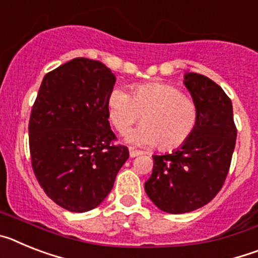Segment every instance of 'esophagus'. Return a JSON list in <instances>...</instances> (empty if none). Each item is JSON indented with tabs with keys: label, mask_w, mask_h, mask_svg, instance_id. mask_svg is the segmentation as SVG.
Listing matches in <instances>:
<instances>
[{
	"label": "esophagus",
	"mask_w": 258,
	"mask_h": 258,
	"mask_svg": "<svg viewBox=\"0 0 258 258\" xmlns=\"http://www.w3.org/2000/svg\"><path fill=\"white\" fill-rule=\"evenodd\" d=\"M143 152L142 151H138V150H134V149H129V155H131V157H136V156H140V155H142Z\"/></svg>",
	"instance_id": "34e87169"
}]
</instances>
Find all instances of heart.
Wrapping results in <instances>:
<instances>
[{"mask_svg": "<svg viewBox=\"0 0 258 258\" xmlns=\"http://www.w3.org/2000/svg\"><path fill=\"white\" fill-rule=\"evenodd\" d=\"M107 112L117 132H125L141 117L143 124L127 132L125 140L138 146L156 143L160 150L186 142L198 121L195 102L175 86L163 83L138 84L131 94L112 89L107 97Z\"/></svg>", "mask_w": 258, "mask_h": 258, "instance_id": "1", "label": "heart"}]
</instances>
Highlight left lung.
I'll return each instance as SVG.
<instances>
[{"mask_svg":"<svg viewBox=\"0 0 258 258\" xmlns=\"http://www.w3.org/2000/svg\"><path fill=\"white\" fill-rule=\"evenodd\" d=\"M184 86L198 108L197 126L172 154L154 155L146 194L166 213L181 214L208 204L222 188L236 142L232 104L217 84L184 74Z\"/></svg>","mask_w":258,"mask_h":258,"instance_id":"obj_1","label":"left lung"}]
</instances>
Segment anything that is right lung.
Instances as JSON below:
<instances>
[{"mask_svg":"<svg viewBox=\"0 0 258 258\" xmlns=\"http://www.w3.org/2000/svg\"><path fill=\"white\" fill-rule=\"evenodd\" d=\"M115 83L103 63L75 58L38 89L28 126L32 168L47 197L70 212L99 206L129 157L127 147L112 145L107 97Z\"/></svg>","mask_w":258,"mask_h":258,"instance_id":"1","label":"right lung"}]
</instances>
